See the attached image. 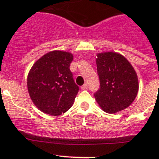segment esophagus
<instances>
[{
	"instance_id": "1",
	"label": "esophagus",
	"mask_w": 159,
	"mask_h": 159,
	"mask_svg": "<svg viewBox=\"0 0 159 159\" xmlns=\"http://www.w3.org/2000/svg\"><path fill=\"white\" fill-rule=\"evenodd\" d=\"M81 90H86L88 89V85L86 84H83L82 86H81Z\"/></svg>"
}]
</instances>
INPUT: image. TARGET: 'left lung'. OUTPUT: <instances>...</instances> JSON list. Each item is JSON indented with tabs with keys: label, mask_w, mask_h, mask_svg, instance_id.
Wrapping results in <instances>:
<instances>
[{
	"label": "left lung",
	"mask_w": 159,
	"mask_h": 159,
	"mask_svg": "<svg viewBox=\"0 0 159 159\" xmlns=\"http://www.w3.org/2000/svg\"><path fill=\"white\" fill-rule=\"evenodd\" d=\"M100 89L94 94L99 107L113 114L131 105L139 92L137 73L125 56L115 51L96 54Z\"/></svg>",
	"instance_id": "obj_1"
}]
</instances>
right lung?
Instances as JSON below:
<instances>
[{
    "label": "right lung",
    "mask_w": 159,
    "mask_h": 159,
    "mask_svg": "<svg viewBox=\"0 0 159 159\" xmlns=\"http://www.w3.org/2000/svg\"><path fill=\"white\" fill-rule=\"evenodd\" d=\"M72 60L70 52L55 50L40 57L30 69L28 91L41 111L57 116L72 106L79 91L69 68Z\"/></svg>",
    "instance_id": "1"
}]
</instances>
